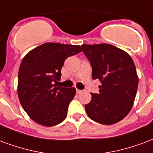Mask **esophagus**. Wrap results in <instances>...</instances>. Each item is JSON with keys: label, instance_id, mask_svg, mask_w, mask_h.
Masks as SVG:
<instances>
[{"label": "esophagus", "instance_id": "34e87169", "mask_svg": "<svg viewBox=\"0 0 153 153\" xmlns=\"http://www.w3.org/2000/svg\"><path fill=\"white\" fill-rule=\"evenodd\" d=\"M76 91H77V93H81L82 92V90H79V89H76Z\"/></svg>", "mask_w": 153, "mask_h": 153}]
</instances>
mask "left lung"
<instances>
[{
	"label": "left lung",
	"mask_w": 153,
	"mask_h": 153,
	"mask_svg": "<svg viewBox=\"0 0 153 153\" xmlns=\"http://www.w3.org/2000/svg\"><path fill=\"white\" fill-rule=\"evenodd\" d=\"M92 68V79H99L100 92L91 93L85 105L88 117L104 125L123 120L131 111L139 78L131 56L108 44L81 45Z\"/></svg>",
	"instance_id": "8db88e82"
}]
</instances>
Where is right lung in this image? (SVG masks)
Segmentation results:
<instances>
[{"mask_svg":"<svg viewBox=\"0 0 153 153\" xmlns=\"http://www.w3.org/2000/svg\"><path fill=\"white\" fill-rule=\"evenodd\" d=\"M82 51L79 45L45 43L30 51L19 67L18 96L25 112L45 126L62 123L76 93L74 88L57 87L65 60Z\"/></svg>","mask_w":153,"mask_h":153,"instance_id":"obj_1","label":"right lung"}]
</instances>
